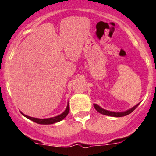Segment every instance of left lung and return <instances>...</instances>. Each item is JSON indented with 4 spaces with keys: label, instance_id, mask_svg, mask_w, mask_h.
I'll use <instances>...</instances> for the list:
<instances>
[{
    "label": "left lung",
    "instance_id": "1",
    "mask_svg": "<svg viewBox=\"0 0 156 156\" xmlns=\"http://www.w3.org/2000/svg\"><path fill=\"white\" fill-rule=\"evenodd\" d=\"M140 103H138L137 105H136L135 106H133V108H129V109L126 110L125 112H111V111H108V110H105L104 108H101L100 106L98 105L97 104H94V108L99 113H101L103 115H109V116H113V117H122V116H125V115H127L129 114H130L135 108H137L138 105Z\"/></svg>",
    "mask_w": 156,
    "mask_h": 156
}]
</instances>
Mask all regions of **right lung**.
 <instances>
[{"mask_svg": "<svg viewBox=\"0 0 156 156\" xmlns=\"http://www.w3.org/2000/svg\"><path fill=\"white\" fill-rule=\"evenodd\" d=\"M69 112V103H68L66 110L63 112L62 113L57 115V116L51 117V118H48V119H38V118H34V117H30L27 115H25V114H23V112H21V113L23 114L25 117H27V119H30V120L32 121H34V122H37V123H38V124L47 125V124H53V123H55V122H59V121L62 120L65 117L68 115Z\"/></svg>", "mask_w": 156, "mask_h": 156, "instance_id": "right-lung-1", "label": "right lung"}]
</instances>
